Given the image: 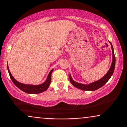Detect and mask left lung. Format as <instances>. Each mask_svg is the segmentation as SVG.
<instances>
[{"instance_id":"left-lung-1","label":"left lung","mask_w":127,"mask_h":127,"mask_svg":"<svg viewBox=\"0 0 127 127\" xmlns=\"http://www.w3.org/2000/svg\"><path fill=\"white\" fill-rule=\"evenodd\" d=\"M109 43L111 44V48H112V64H111V67H110L109 70H108L105 75L103 76V77H102L101 79H99V80L95 81V82H92V83L88 84V85H85V84H82L80 83H77V82H75L74 80H73V79L71 77V75L70 74V81L71 82V83L76 88L80 89L81 90H83V91H94L95 90L98 89L102 87L105 83H106V82L109 80V79L111 78V77L113 74V73L114 71V69H115V54H114V48L111 44V42L109 41Z\"/></svg>"}]
</instances>
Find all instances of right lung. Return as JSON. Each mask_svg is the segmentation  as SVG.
I'll return each mask as SVG.
<instances>
[{
  "mask_svg": "<svg viewBox=\"0 0 127 127\" xmlns=\"http://www.w3.org/2000/svg\"><path fill=\"white\" fill-rule=\"evenodd\" d=\"M7 70H8L9 74L10 79H11L13 83L15 85V86H17L18 88L21 90V91H22L23 92H24L25 93H27V94H40V93H42L43 92L45 91L48 88V87L50 86V83H51V75L52 72H53V69H52L51 71H50V72L49 73L46 80H45L43 83L38 85H27V84L20 83V82H18V81L12 76L11 73H10L9 71V69L8 65H7Z\"/></svg>",
  "mask_w": 127,
  "mask_h": 127,
  "instance_id": "1",
  "label": "right lung"
}]
</instances>
